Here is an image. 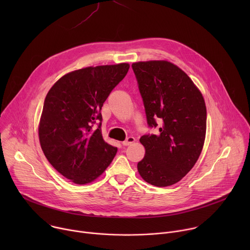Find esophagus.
Segmentation results:
<instances>
[{
    "label": "esophagus",
    "instance_id": "1",
    "mask_svg": "<svg viewBox=\"0 0 250 250\" xmlns=\"http://www.w3.org/2000/svg\"><path fill=\"white\" fill-rule=\"evenodd\" d=\"M134 141H135V138L133 136H128L125 141H123V146H130L131 144H133Z\"/></svg>",
    "mask_w": 250,
    "mask_h": 250
}]
</instances>
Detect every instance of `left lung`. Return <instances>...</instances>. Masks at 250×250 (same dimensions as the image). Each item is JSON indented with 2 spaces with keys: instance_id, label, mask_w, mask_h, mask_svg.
I'll return each instance as SVG.
<instances>
[{
  "instance_id": "obj_1",
  "label": "left lung",
  "mask_w": 250,
  "mask_h": 250,
  "mask_svg": "<svg viewBox=\"0 0 250 250\" xmlns=\"http://www.w3.org/2000/svg\"><path fill=\"white\" fill-rule=\"evenodd\" d=\"M144 100L147 124L161 125L158 134L139 141L146 155L137 170L146 182L167 187L179 182L194 167L202 152L207 129L204 97L191 78L167 60L131 65Z\"/></svg>"
}]
</instances>
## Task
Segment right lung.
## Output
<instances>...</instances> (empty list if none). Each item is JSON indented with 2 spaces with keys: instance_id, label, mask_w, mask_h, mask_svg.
<instances>
[{
  "instance_id": "obj_1",
  "label": "right lung",
  "mask_w": 250,
  "mask_h": 250,
  "mask_svg": "<svg viewBox=\"0 0 250 250\" xmlns=\"http://www.w3.org/2000/svg\"><path fill=\"white\" fill-rule=\"evenodd\" d=\"M128 63L90 66L62 76L48 91L39 125L42 149L49 163L75 184L93 182L118 148L106 144L93 124L103 104L125 78Z\"/></svg>"
}]
</instances>
